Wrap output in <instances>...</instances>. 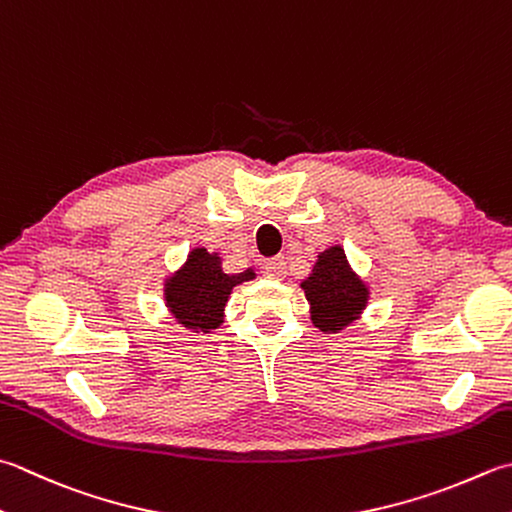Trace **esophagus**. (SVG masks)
Returning <instances> with one entry per match:
<instances>
[{"instance_id":"obj_1","label":"esophagus","mask_w":512,"mask_h":512,"mask_svg":"<svg viewBox=\"0 0 512 512\" xmlns=\"http://www.w3.org/2000/svg\"><path fill=\"white\" fill-rule=\"evenodd\" d=\"M262 273L268 279H284L286 277V259L284 257L268 259V262L262 264Z\"/></svg>"}]
</instances>
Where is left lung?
<instances>
[{
	"instance_id": "obj_1",
	"label": "left lung",
	"mask_w": 512,
	"mask_h": 512,
	"mask_svg": "<svg viewBox=\"0 0 512 512\" xmlns=\"http://www.w3.org/2000/svg\"><path fill=\"white\" fill-rule=\"evenodd\" d=\"M310 319L322 333H339L359 319L368 304V288L350 268L342 246L319 253L313 273L302 282Z\"/></svg>"
}]
</instances>
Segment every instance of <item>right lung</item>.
<instances>
[{
	"mask_svg": "<svg viewBox=\"0 0 512 512\" xmlns=\"http://www.w3.org/2000/svg\"><path fill=\"white\" fill-rule=\"evenodd\" d=\"M255 279V270L228 275L222 270V257L206 248H193L186 264L166 279L164 299L177 324L193 333H210L222 326L224 306L233 288Z\"/></svg>",
	"mask_w": 512,
	"mask_h": 512,
	"instance_id": "add662e5",
	"label": "right lung"
}]
</instances>
